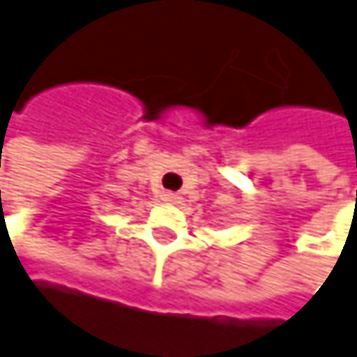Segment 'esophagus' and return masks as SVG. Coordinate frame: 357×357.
Instances as JSON below:
<instances>
[{
    "label": "esophagus",
    "mask_w": 357,
    "mask_h": 357,
    "mask_svg": "<svg viewBox=\"0 0 357 357\" xmlns=\"http://www.w3.org/2000/svg\"><path fill=\"white\" fill-rule=\"evenodd\" d=\"M163 200L169 202V204H179L181 202V196L178 192H163Z\"/></svg>",
    "instance_id": "esophagus-1"
}]
</instances>
